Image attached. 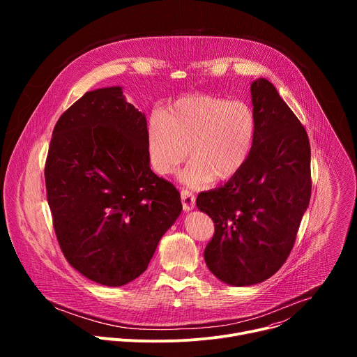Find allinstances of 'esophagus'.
Returning a JSON list of instances; mask_svg holds the SVG:
<instances>
[{
  "label": "esophagus",
  "instance_id": "34e87169",
  "mask_svg": "<svg viewBox=\"0 0 357 357\" xmlns=\"http://www.w3.org/2000/svg\"><path fill=\"white\" fill-rule=\"evenodd\" d=\"M181 200H182V208H183L185 212H189V211L195 209V206H196V197H195V195L192 192L183 189L181 192Z\"/></svg>",
  "mask_w": 357,
  "mask_h": 357
}]
</instances>
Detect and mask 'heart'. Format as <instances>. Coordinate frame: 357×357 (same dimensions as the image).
Wrapping results in <instances>:
<instances>
[{
	"instance_id": "b5f03b06",
	"label": "heart",
	"mask_w": 357,
	"mask_h": 357,
	"mask_svg": "<svg viewBox=\"0 0 357 357\" xmlns=\"http://www.w3.org/2000/svg\"><path fill=\"white\" fill-rule=\"evenodd\" d=\"M257 120L241 100L211 94L182 97L151 117L146 128L149 165L169 176L190 158L179 179L200 189L236 176L256 141Z\"/></svg>"
}]
</instances>
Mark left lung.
<instances>
[{
	"label": "left lung",
	"mask_w": 357,
	"mask_h": 357,
	"mask_svg": "<svg viewBox=\"0 0 357 357\" xmlns=\"http://www.w3.org/2000/svg\"><path fill=\"white\" fill-rule=\"evenodd\" d=\"M250 90L257 120L251 154L236 176L196 199L215 223L206 266L234 287L263 282L282 267L311 199L307 131L271 82L260 77Z\"/></svg>",
	"instance_id": "1"
}]
</instances>
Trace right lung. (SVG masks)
<instances>
[{
	"label": "right lung",
	"mask_w": 357,
	"mask_h": 357,
	"mask_svg": "<svg viewBox=\"0 0 357 357\" xmlns=\"http://www.w3.org/2000/svg\"><path fill=\"white\" fill-rule=\"evenodd\" d=\"M45 183L66 260L107 287L139 277L182 212L179 192L151 171L145 114L120 86L87 91L61 116Z\"/></svg>",
	"instance_id": "add662e5"
}]
</instances>
